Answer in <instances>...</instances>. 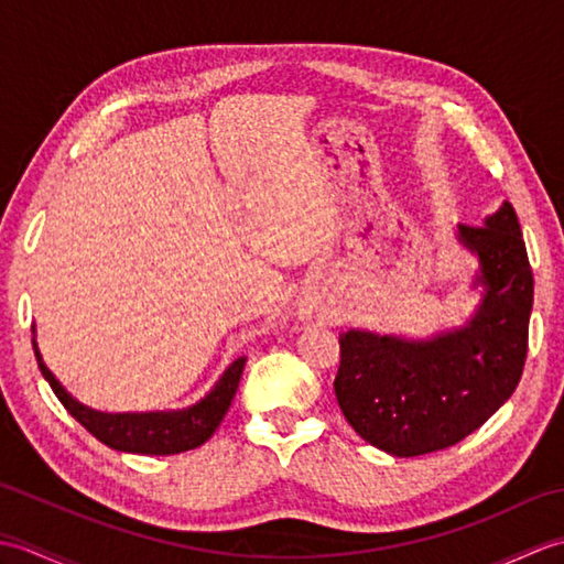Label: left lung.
<instances>
[{
    "mask_svg": "<svg viewBox=\"0 0 564 564\" xmlns=\"http://www.w3.org/2000/svg\"><path fill=\"white\" fill-rule=\"evenodd\" d=\"M480 257L482 305L470 325L431 341L368 332L339 337L334 394L370 446L398 458L443 451L480 429L517 390L533 307V271L521 225L505 203L485 225H460Z\"/></svg>",
    "mask_w": 564,
    "mask_h": 564,
    "instance_id": "obj_1",
    "label": "left lung"
}]
</instances>
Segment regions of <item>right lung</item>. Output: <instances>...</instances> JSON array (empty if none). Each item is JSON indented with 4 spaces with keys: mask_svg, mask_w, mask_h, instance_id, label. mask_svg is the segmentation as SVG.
<instances>
[{
    "mask_svg": "<svg viewBox=\"0 0 564 564\" xmlns=\"http://www.w3.org/2000/svg\"><path fill=\"white\" fill-rule=\"evenodd\" d=\"M33 351L41 373L51 382L57 400L63 402L65 410L75 416L94 438H99L109 448L142 455H174L198 448L200 443H206L215 434V429L220 426L227 410H230V402L235 398L245 368V358H237V361L225 370L223 378L215 382V388L206 398L198 404L188 406L184 412L101 414L89 410V406H82L77 400L69 398L51 370L45 368L35 341Z\"/></svg>",
    "mask_w": 564,
    "mask_h": 564,
    "instance_id": "right-lung-1",
    "label": "right lung"
}]
</instances>
